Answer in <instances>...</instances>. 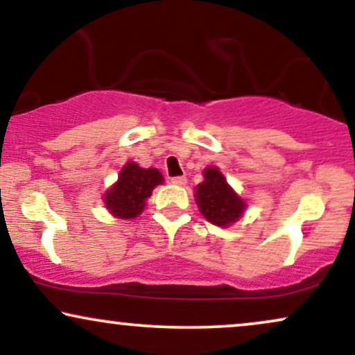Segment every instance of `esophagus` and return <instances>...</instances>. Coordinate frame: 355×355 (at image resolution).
Instances as JSON below:
<instances>
[{
	"label": "esophagus",
	"instance_id": "esophagus-1",
	"mask_svg": "<svg viewBox=\"0 0 355 355\" xmlns=\"http://www.w3.org/2000/svg\"><path fill=\"white\" fill-rule=\"evenodd\" d=\"M171 182H173L174 186H186L187 184V179H186V176H178V178L171 179Z\"/></svg>",
	"mask_w": 355,
	"mask_h": 355
}]
</instances>
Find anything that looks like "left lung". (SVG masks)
<instances>
[{
  "instance_id": "obj_1",
  "label": "left lung",
  "mask_w": 355,
  "mask_h": 355,
  "mask_svg": "<svg viewBox=\"0 0 355 355\" xmlns=\"http://www.w3.org/2000/svg\"><path fill=\"white\" fill-rule=\"evenodd\" d=\"M204 181L196 186V204L209 222L218 227H229L243 217L247 202L234 191L217 166L202 171Z\"/></svg>"
}]
</instances>
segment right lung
Returning a JSON list of instances; mask_svg holds the SVG:
<instances>
[{
	"label": "right lung",
	"instance_id": "right-lung-1",
	"mask_svg": "<svg viewBox=\"0 0 355 355\" xmlns=\"http://www.w3.org/2000/svg\"><path fill=\"white\" fill-rule=\"evenodd\" d=\"M163 181L164 178L159 169H144L135 161H128L121 168L115 184L105 191L102 198L105 207L116 218H137L144 211L146 199L153 194V189L163 184Z\"/></svg>",
	"mask_w": 355,
	"mask_h": 355
}]
</instances>
